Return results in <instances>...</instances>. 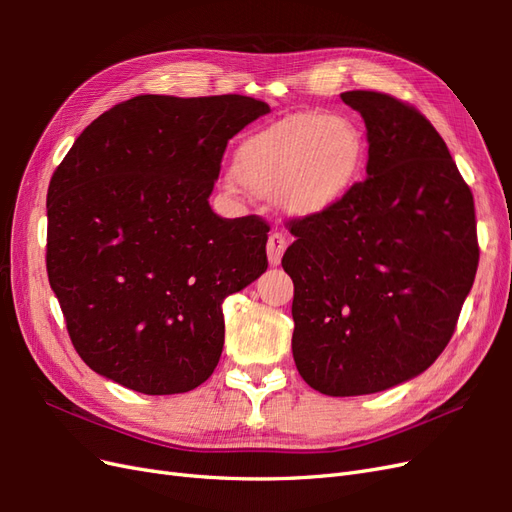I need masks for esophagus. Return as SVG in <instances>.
<instances>
[{"label":"esophagus","mask_w":512,"mask_h":512,"mask_svg":"<svg viewBox=\"0 0 512 512\" xmlns=\"http://www.w3.org/2000/svg\"><path fill=\"white\" fill-rule=\"evenodd\" d=\"M286 245L288 243H286V237L282 235V232H271L267 239V256H269V262L273 267H277L282 262Z\"/></svg>","instance_id":"obj_1"}]
</instances>
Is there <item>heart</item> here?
<instances>
[{
  "label": "heart",
  "mask_w": 512,
  "mask_h": 512,
  "mask_svg": "<svg viewBox=\"0 0 512 512\" xmlns=\"http://www.w3.org/2000/svg\"><path fill=\"white\" fill-rule=\"evenodd\" d=\"M367 138L348 115L294 113L237 147L230 190L273 198L292 215H316L339 205L363 177Z\"/></svg>",
  "instance_id": "obj_1"
}]
</instances>
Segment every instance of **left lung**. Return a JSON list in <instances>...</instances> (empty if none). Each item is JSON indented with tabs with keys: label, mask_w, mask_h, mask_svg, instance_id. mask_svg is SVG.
I'll return each mask as SVG.
<instances>
[{
	"label": "left lung",
	"mask_w": 512,
	"mask_h": 512,
	"mask_svg": "<svg viewBox=\"0 0 512 512\" xmlns=\"http://www.w3.org/2000/svg\"><path fill=\"white\" fill-rule=\"evenodd\" d=\"M367 128V177L342 203L290 222L292 356L331 397L391 389L425 371L455 333L478 267L470 185L412 104L346 91Z\"/></svg>",
	"instance_id": "1"
}]
</instances>
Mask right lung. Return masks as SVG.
<instances>
[{"instance_id": "obj_1", "label": "right lung", "mask_w": 512, "mask_h": 512, "mask_svg": "<svg viewBox=\"0 0 512 512\" xmlns=\"http://www.w3.org/2000/svg\"><path fill=\"white\" fill-rule=\"evenodd\" d=\"M269 104L136 96L102 113L55 168L46 273L74 350L145 395L203 384L224 346L222 301L267 271L269 224L209 207L226 145Z\"/></svg>"}]
</instances>
